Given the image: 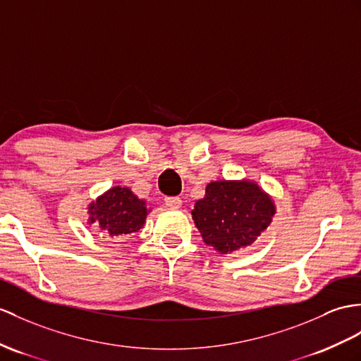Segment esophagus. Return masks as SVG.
<instances>
[{
  "label": "esophagus",
  "instance_id": "obj_1",
  "mask_svg": "<svg viewBox=\"0 0 361 361\" xmlns=\"http://www.w3.org/2000/svg\"><path fill=\"white\" fill-rule=\"evenodd\" d=\"M165 205L171 209H179L182 207L180 197H165Z\"/></svg>",
  "mask_w": 361,
  "mask_h": 361
}]
</instances>
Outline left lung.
<instances>
[{"label":"left lung","instance_id":"left-lung-1","mask_svg":"<svg viewBox=\"0 0 361 361\" xmlns=\"http://www.w3.org/2000/svg\"><path fill=\"white\" fill-rule=\"evenodd\" d=\"M191 214L202 240L225 256L250 247L267 231L276 204L256 180L221 179L208 183Z\"/></svg>","mask_w":361,"mask_h":361}]
</instances>
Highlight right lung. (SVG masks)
Instances as JSON below:
<instances>
[{
    "label": "right lung",
    "mask_w": 361,
    "mask_h": 361,
    "mask_svg": "<svg viewBox=\"0 0 361 361\" xmlns=\"http://www.w3.org/2000/svg\"><path fill=\"white\" fill-rule=\"evenodd\" d=\"M150 211L147 200L139 199L128 187L116 185L87 205V224L109 237L130 235L144 226Z\"/></svg>",
    "instance_id": "right-lung-1"
}]
</instances>
